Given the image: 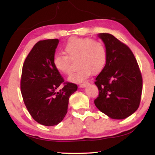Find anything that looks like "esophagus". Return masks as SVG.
Segmentation results:
<instances>
[{"label": "esophagus", "mask_w": 155, "mask_h": 155, "mask_svg": "<svg viewBox=\"0 0 155 155\" xmlns=\"http://www.w3.org/2000/svg\"><path fill=\"white\" fill-rule=\"evenodd\" d=\"M89 84L88 81H85V82H83V83H81L79 85L80 87H85L86 85H87Z\"/></svg>", "instance_id": "obj_1"}]
</instances>
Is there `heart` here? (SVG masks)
Wrapping results in <instances>:
<instances>
[{
    "instance_id": "heart-1",
    "label": "heart",
    "mask_w": 155,
    "mask_h": 155,
    "mask_svg": "<svg viewBox=\"0 0 155 155\" xmlns=\"http://www.w3.org/2000/svg\"><path fill=\"white\" fill-rule=\"evenodd\" d=\"M65 55L57 54L53 60L55 69L65 75L72 72L71 61L77 60V72L70 77L72 82H80L90 74H96L105 66L107 52L104 44L100 40L89 38H72L64 47Z\"/></svg>"
}]
</instances>
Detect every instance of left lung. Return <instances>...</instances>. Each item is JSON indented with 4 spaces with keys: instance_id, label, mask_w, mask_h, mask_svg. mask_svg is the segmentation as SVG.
I'll return each mask as SVG.
<instances>
[{
    "instance_id": "left-lung-1",
    "label": "left lung",
    "mask_w": 155,
    "mask_h": 155,
    "mask_svg": "<svg viewBox=\"0 0 155 155\" xmlns=\"http://www.w3.org/2000/svg\"><path fill=\"white\" fill-rule=\"evenodd\" d=\"M98 36L105 44L107 60L95 78L99 95L94 104L112 119H125L140 106L142 91L141 72L128 46L110 34L101 33Z\"/></svg>"
}]
</instances>
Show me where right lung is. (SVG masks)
I'll list each match as a JSON object with an SVG mask.
<instances>
[{
    "label": "right lung",
    "mask_w": 155,
    "mask_h": 155,
    "mask_svg": "<svg viewBox=\"0 0 155 155\" xmlns=\"http://www.w3.org/2000/svg\"><path fill=\"white\" fill-rule=\"evenodd\" d=\"M58 39L36 43L24 61L20 88L24 102L36 122L45 126L58 125L67 113L69 97L77 90L74 83L64 82L53 60ZM63 85L57 91L58 87Z\"/></svg>",
    "instance_id": "1"
}]
</instances>
